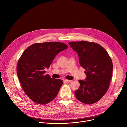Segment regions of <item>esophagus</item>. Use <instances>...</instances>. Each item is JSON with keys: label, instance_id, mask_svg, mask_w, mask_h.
Returning <instances> with one entry per match:
<instances>
[{"label": "esophagus", "instance_id": "esophagus-1", "mask_svg": "<svg viewBox=\"0 0 127 127\" xmlns=\"http://www.w3.org/2000/svg\"><path fill=\"white\" fill-rule=\"evenodd\" d=\"M63 81H65V82H71L72 80H68V79H63Z\"/></svg>", "mask_w": 127, "mask_h": 127}]
</instances>
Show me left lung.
<instances>
[{
	"label": "left lung",
	"instance_id": "1",
	"mask_svg": "<svg viewBox=\"0 0 127 127\" xmlns=\"http://www.w3.org/2000/svg\"><path fill=\"white\" fill-rule=\"evenodd\" d=\"M76 51L80 66L85 69V80H79L80 87L75 91L76 98L91 104L99 101L109 88L113 65L111 57L100 45L87 41L68 43Z\"/></svg>",
	"mask_w": 127,
	"mask_h": 127
}]
</instances>
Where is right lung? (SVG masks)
I'll return each mask as SVG.
<instances>
[{
    "instance_id": "add662e5",
    "label": "right lung",
    "mask_w": 127,
    "mask_h": 127,
    "mask_svg": "<svg viewBox=\"0 0 127 127\" xmlns=\"http://www.w3.org/2000/svg\"><path fill=\"white\" fill-rule=\"evenodd\" d=\"M68 46L59 42L38 43L28 47L18 61L16 71L25 94L33 102L46 104L55 98L63 81L45 75L60 52Z\"/></svg>"
}]
</instances>
